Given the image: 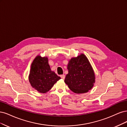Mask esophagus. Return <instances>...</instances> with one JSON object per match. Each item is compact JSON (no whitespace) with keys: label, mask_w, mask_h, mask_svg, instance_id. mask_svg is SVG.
Returning <instances> with one entry per match:
<instances>
[{"label":"esophagus","mask_w":127,"mask_h":127,"mask_svg":"<svg viewBox=\"0 0 127 127\" xmlns=\"http://www.w3.org/2000/svg\"><path fill=\"white\" fill-rule=\"evenodd\" d=\"M61 78H62V79H65V75H64V74H63V75H61Z\"/></svg>","instance_id":"obj_1"}]
</instances>
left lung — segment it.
<instances>
[{
  "label": "left lung",
  "mask_w": 127,
  "mask_h": 127,
  "mask_svg": "<svg viewBox=\"0 0 127 127\" xmlns=\"http://www.w3.org/2000/svg\"><path fill=\"white\" fill-rule=\"evenodd\" d=\"M68 73L64 80L69 89L75 93L88 92L95 83V74L91 65L84 54L73 58L67 64Z\"/></svg>",
  "instance_id": "left-lung-1"
}]
</instances>
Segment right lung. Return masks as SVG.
Returning a JSON list of instances; mask_svg holds the SVG:
<instances>
[{"mask_svg":"<svg viewBox=\"0 0 127 127\" xmlns=\"http://www.w3.org/2000/svg\"><path fill=\"white\" fill-rule=\"evenodd\" d=\"M28 79L32 88L44 93L50 91L61 77L51 71L47 57L37 55L31 64Z\"/></svg>","mask_w":127,"mask_h":127,"instance_id":"add662e5","label":"right lung"}]
</instances>
